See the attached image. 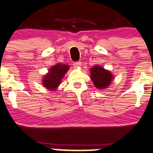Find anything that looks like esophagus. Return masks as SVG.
Masks as SVG:
<instances>
[{
    "label": "esophagus",
    "instance_id": "esophagus-1",
    "mask_svg": "<svg viewBox=\"0 0 153 153\" xmlns=\"http://www.w3.org/2000/svg\"><path fill=\"white\" fill-rule=\"evenodd\" d=\"M74 68H81L82 66V62H77L74 63Z\"/></svg>",
    "mask_w": 153,
    "mask_h": 153
}]
</instances>
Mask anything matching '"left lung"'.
I'll return each mask as SVG.
<instances>
[{"label":"left lung","instance_id":"obj_1","mask_svg":"<svg viewBox=\"0 0 153 153\" xmlns=\"http://www.w3.org/2000/svg\"><path fill=\"white\" fill-rule=\"evenodd\" d=\"M90 73L94 85L99 90L107 88L114 79V75L109 70L105 69L98 65L91 68Z\"/></svg>","mask_w":153,"mask_h":153}]
</instances>
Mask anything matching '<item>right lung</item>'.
<instances>
[{"label": "right lung", "mask_w": 153, "mask_h": 153, "mask_svg": "<svg viewBox=\"0 0 153 153\" xmlns=\"http://www.w3.org/2000/svg\"><path fill=\"white\" fill-rule=\"evenodd\" d=\"M69 69V66L62 63H57L51 67L46 75L42 76V85L49 91H56L62 79Z\"/></svg>", "instance_id": "add662e5"}]
</instances>
